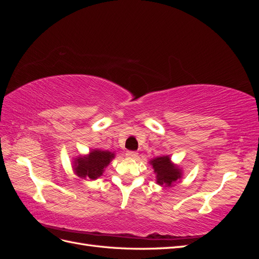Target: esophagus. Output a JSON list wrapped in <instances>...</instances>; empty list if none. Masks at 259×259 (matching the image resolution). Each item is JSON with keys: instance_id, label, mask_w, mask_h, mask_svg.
Masks as SVG:
<instances>
[{"instance_id": "obj_1", "label": "esophagus", "mask_w": 259, "mask_h": 259, "mask_svg": "<svg viewBox=\"0 0 259 259\" xmlns=\"http://www.w3.org/2000/svg\"><path fill=\"white\" fill-rule=\"evenodd\" d=\"M126 156L130 159H136L138 156V153L135 151H126Z\"/></svg>"}]
</instances>
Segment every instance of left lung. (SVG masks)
<instances>
[{"label":"left lung","mask_w":259,"mask_h":259,"mask_svg":"<svg viewBox=\"0 0 259 259\" xmlns=\"http://www.w3.org/2000/svg\"><path fill=\"white\" fill-rule=\"evenodd\" d=\"M155 174V182L160 186L173 187L183 178L184 170L173 163L169 155H161L149 161Z\"/></svg>","instance_id":"1"}]
</instances>
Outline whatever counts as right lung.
<instances>
[{
	"label": "right lung",
	"mask_w": 259,
	"mask_h": 259,
	"mask_svg": "<svg viewBox=\"0 0 259 259\" xmlns=\"http://www.w3.org/2000/svg\"><path fill=\"white\" fill-rule=\"evenodd\" d=\"M115 158V153L100 149H92L84 155H77L72 160V169L76 177L96 180L103 176L105 168Z\"/></svg>",
	"instance_id": "1"
}]
</instances>
